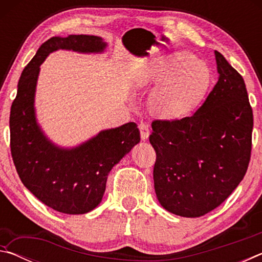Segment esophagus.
<instances>
[{"instance_id":"obj_1","label":"esophagus","mask_w":262,"mask_h":262,"mask_svg":"<svg viewBox=\"0 0 262 262\" xmlns=\"http://www.w3.org/2000/svg\"><path fill=\"white\" fill-rule=\"evenodd\" d=\"M139 128H140V133H141V139L145 141L149 137L150 135V129H149V126L147 125V123H143L141 122L139 125Z\"/></svg>"}]
</instances>
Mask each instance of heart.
<instances>
[{"label": "heart", "mask_w": 262, "mask_h": 262, "mask_svg": "<svg viewBox=\"0 0 262 262\" xmlns=\"http://www.w3.org/2000/svg\"><path fill=\"white\" fill-rule=\"evenodd\" d=\"M157 79L162 81L149 96L150 111L157 117L176 119L190 113L205 99L211 84V70L192 53L183 52L140 70L134 83L141 88Z\"/></svg>", "instance_id": "1"}]
</instances>
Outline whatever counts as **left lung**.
<instances>
[{"mask_svg":"<svg viewBox=\"0 0 262 262\" xmlns=\"http://www.w3.org/2000/svg\"><path fill=\"white\" fill-rule=\"evenodd\" d=\"M219 81L196 112L155 120L154 184L164 209L200 217L219 207L243 180L250 163L253 112L245 82L215 51Z\"/></svg>","mask_w":262,"mask_h":262,"instance_id":"left-lung-1","label":"left lung"}]
</instances>
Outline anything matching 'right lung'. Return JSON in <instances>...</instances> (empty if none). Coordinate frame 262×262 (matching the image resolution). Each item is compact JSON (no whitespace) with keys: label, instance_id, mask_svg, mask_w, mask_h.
<instances>
[{"label":"right lung","instance_id":"1","mask_svg":"<svg viewBox=\"0 0 262 262\" xmlns=\"http://www.w3.org/2000/svg\"><path fill=\"white\" fill-rule=\"evenodd\" d=\"M107 43L97 35L72 34L48 39L21 73L10 111V148L21 183L38 200L56 211L81 215L101 202L112 167L140 142L135 122L99 132L82 144L62 148L42 132L34 97L40 66L52 52L103 53Z\"/></svg>","mask_w":262,"mask_h":262}]
</instances>
